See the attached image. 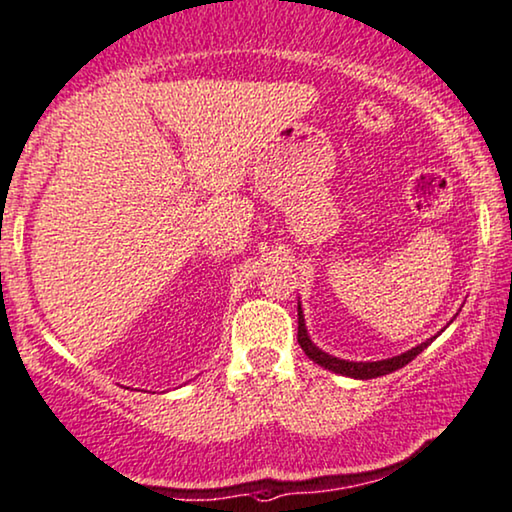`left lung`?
<instances>
[{
  "label": "left lung",
  "mask_w": 512,
  "mask_h": 512,
  "mask_svg": "<svg viewBox=\"0 0 512 512\" xmlns=\"http://www.w3.org/2000/svg\"><path fill=\"white\" fill-rule=\"evenodd\" d=\"M297 342H300V347L304 349V354H307V357L312 359V361H316V364H319V366L328 368V371L349 375V378H359V380L378 378V375H387V373L397 371V368L409 364L411 359H416L418 354L430 345V342H423V345L413 347V349H409V352L399 354V357L383 359V361H359V364H357V361H345V359L331 357V354L321 352V349L316 347L312 340H309L307 328H304V316L300 312V307H297Z\"/></svg>",
  "instance_id": "1"
}]
</instances>
